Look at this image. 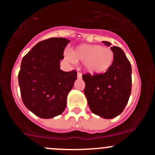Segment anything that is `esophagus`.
<instances>
[{"mask_svg": "<svg viewBox=\"0 0 155 155\" xmlns=\"http://www.w3.org/2000/svg\"><path fill=\"white\" fill-rule=\"evenodd\" d=\"M77 76H78V78H81V76H82V75H81V74L79 73V72H78V75H77Z\"/></svg>", "mask_w": 155, "mask_h": 155, "instance_id": "1", "label": "esophagus"}]
</instances>
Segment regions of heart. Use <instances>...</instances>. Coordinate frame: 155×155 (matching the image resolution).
I'll list each match as a JSON object with an SVG mask.
<instances>
[{"instance_id": "b5f03b06", "label": "heart", "mask_w": 155, "mask_h": 155, "mask_svg": "<svg viewBox=\"0 0 155 155\" xmlns=\"http://www.w3.org/2000/svg\"><path fill=\"white\" fill-rule=\"evenodd\" d=\"M67 58L71 62L84 63L87 73L102 74L107 72L114 62V53L110 49L100 45L81 44L71 53H67Z\"/></svg>"}]
</instances>
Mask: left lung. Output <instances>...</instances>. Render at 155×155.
<instances>
[{
	"label": "left lung",
	"instance_id": "left-lung-1",
	"mask_svg": "<svg viewBox=\"0 0 155 155\" xmlns=\"http://www.w3.org/2000/svg\"><path fill=\"white\" fill-rule=\"evenodd\" d=\"M109 46L107 41L102 42ZM115 56L110 69L102 74H83L84 93L94 114L104 119H113L122 113L131 93V64L122 49L111 47Z\"/></svg>",
	"mask_w": 155,
	"mask_h": 155
}]
</instances>
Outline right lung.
<instances>
[{
  "instance_id": "right-lung-1",
  "label": "right lung",
  "mask_w": 155,
  "mask_h": 155,
  "mask_svg": "<svg viewBox=\"0 0 155 155\" xmlns=\"http://www.w3.org/2000/svg\"><path fill=\"white\" fill-rule=\"evenodd\" d=\"M68 42L64 38L41 41L21 61L18 83L23 103L40 118L51 119L64 112L68 94L77 79V71L61 70Z\"/></svg>"
}]
</instances>
